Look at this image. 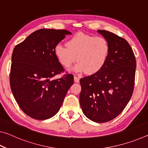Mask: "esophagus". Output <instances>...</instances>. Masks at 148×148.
I'll return each mask as SVG.
<instances>
[{"instance_id":"1","label":"esophagus","mask_w":148,"mask_h":148,"mask_svg":"<svg viewBox=\"0 0 148 148\" xmlns=\"http://www.w3.org/2000/svg\"><path fill=\"white\" fill-rule=\"evenodd\" d=\"M74 82H76V83H78V82H79V77H77V76H74Z\"/></svg>"}]
</instances>
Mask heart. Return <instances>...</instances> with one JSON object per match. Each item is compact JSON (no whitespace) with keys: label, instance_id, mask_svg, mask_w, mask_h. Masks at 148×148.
Wrapping results in <instances>:
<instances>
[{"label":"heart","instance_id":"1","mask_svg":"<svg viewBox=\"0 0 148 148\" xmlns=\"http://www.w3.org/2000/svg\"><path fill=\"white\" fill-rule=\"evenodd\" d=\"M66 46L57 44L54 53L62 66L69 69L77 60L76 72H86L94 74L101 71L108 59L110 48L108 42L102 37L77 33L69 39Z\"/></svg>","mask_w":148,"mask_h":148}]
</instances>
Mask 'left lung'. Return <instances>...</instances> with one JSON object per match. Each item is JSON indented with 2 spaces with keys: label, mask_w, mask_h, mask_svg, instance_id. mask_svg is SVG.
<instances>
[{
  "label": "left lung",
  "mask_w": 148,
  "mask_h": 148,
  "mask_svg": "<svg viewBox=\"0 0 148 148\" xmlns=\"http://www.w3.org/2000/svg\"><path fill=\"white\" fill-rule=\"evenodd\" d=\"M110 45V55L101 71L80 79L79 103L87 118L96 123L111 121L131 99L136 60L128 42L112 32L98 30Z\"/></svg>",
  "instance_id": "obj_1"
}]
</instances>
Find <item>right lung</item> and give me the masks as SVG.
I'll list each match as a JSON object with an SVG mask.
<instances>
[{"label":"right lung","instance_id":"add662e5","mask_svg":"<svg viewBox=\"0 0 148 148\" xmlns=\"http://www.w3.org/2000/svg\"><path fill=\"white\" fill-rule=\"evenodd\" d=\"M72 34L66 30L42 29L14 47L10 76L11 90L25 114L37 120L54 116L74 84L72 74L52 79L64 71L54 47Z\"/></svg>","mask_w":148,"mask_h":148}]
</instances>
